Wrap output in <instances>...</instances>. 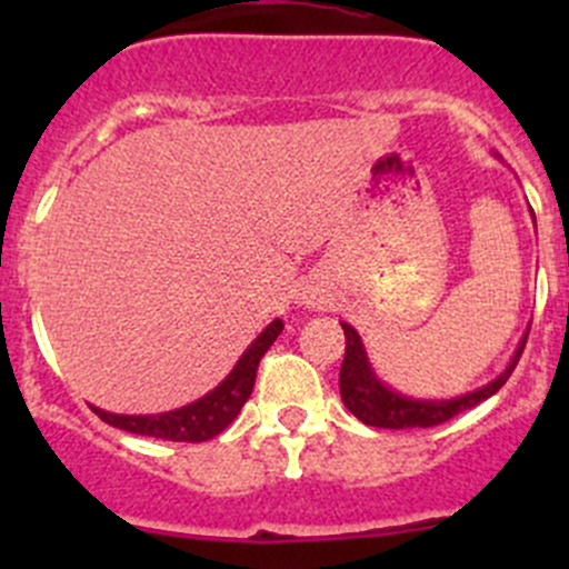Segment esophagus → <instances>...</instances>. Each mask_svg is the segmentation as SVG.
Wrapping results in <instances>:
<instances>
[{
    "instance_id": "34e87169",
    "label": "esophagus",
    "mask_w": 569,
    "mask_h": 569,
    "mask_svg": "<svg viewBox=\"0 0 569 569\" xmlns=\"http://www.w3.org/2000/svg\"><path fill=\"white\" fill-rule=\"evenodd\" d=\"M300 302H302V306H308V308H317L319 302H321L319 291H302V295H300Z\"/></svg>"
}]
</instances>
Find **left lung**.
Masks as SVG:
<instances>
[{
	"label": "left lung",
	"mask_w": 569,
	"mask_h": 569,
	"mask_svg": "<svg viewBox=\"0 0 569 569\" xmlns=\"http://www.w3.org/2000/svg\"><path fill=\"white\" fill-rule=\"evenodd\" d=\"M533 220V211H531ZM537 222V220H533ZM343 338H347V352H343L341 363V377H338V386H341V399L347 405V410L352 412L358 421H363L366 427L377 429H416V427H438V423L449 421V418L460 416V412L470 410V407L481 405L485 399H490L492 393L501 391L503 382L509 380V375L518 366L520 355H523L526 338L529 330L520 338L518 349L509 358L507 369L490 380L487 386L476 388L462 396H451V399H421V396H407L396 388L382 382L377 377L375 366H371L369 352L363 347V338L355 330L352 325L341 321Z\"/></svg>",
	"instance_id": "8db88e82"
}]
</instances>
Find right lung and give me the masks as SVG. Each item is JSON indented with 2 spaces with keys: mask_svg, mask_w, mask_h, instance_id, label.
<instances>
[{
  "mask_svg": "<svg viewBox=\"0 0 569 569\" xmlns=\"http://www.w3.org/2000/svg\"><path fill=\"white\" fill-rule=\"evenodd\" d=\"M283 332V321L274 319L258 332L244 349L242 358L237 360L226 380L200 399L189 401V405L178 407V410L157 412V416H118V412H107L101 407H93L96 416L107 421L109 427H118L131 435H146V438L173 440V443H203V440L217 438L239 410L244 401L250 399L252 386H256V371L267 349L272 347L274 338Z\"/></svg>",
  "mask_w": 569,
  "mask_h": 569,
  "instance_id": "1",
  "label": "right lung"
}]
</instances>
